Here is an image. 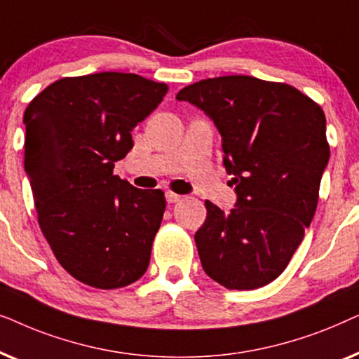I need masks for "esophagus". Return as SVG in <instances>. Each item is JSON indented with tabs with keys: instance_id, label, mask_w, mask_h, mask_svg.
<instances>
[{
	"instance_id": "esophagus-1",
	"label": "esophagus",
	"mask_w": 359,
	"mask_h": 359,
	"mask_svg": "<svg viewBox=\"0 0 359 359\" xmlns=\"http://www.w3.org/2000/svg\"><path fill=\"white\" fill-rule=\"evenodd\" d=\"M165 196H166V201H168L170 204L180 203V201L183 199V196H181V194H176V193H173V191H168V193H166Z\"/></svg>"
}]
</instances>
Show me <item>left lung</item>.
I'll list each match as a JSON object with an SVG mask.
<instances>
[{"label": "left lung", "mask_w": 359, "mask_h": 359, "mask_svg": "<svg viewBox=\"0 0 359 359\" xmlns=\"http://www.w3.org/2000/svg\"><path fill=\"white\" fill-rule=\"evenodd\" d=\"M176 100L214 121L237 193L229 214L205 201L208 217L194 235L201 264L227 289L266 286L286 269L316 214L330 158L325 114L294 86L247 75L201 80Z\"/></svg>", "instance_id": "1"}]
</instances>
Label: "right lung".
Segmentation results:
<instances>
[{
    "mask_svg": "<svg viewBox=\"0 0 359 359\" xmlns=\"http://www.w3.org/2000/svg\"><path fill=\"white\" fill-rule=\"evenodd\" d=\"M166 91L135 73L67 76L24 112V168L39 225L58 263L88 286H129L149 268L165 194L112 171L134 147L130 132Z\"/></svg>",
    "mask_w": 359,
    "mask_h": 359,
    "instance_id": "1",
    "label": "right lung"
}]
</instances>
